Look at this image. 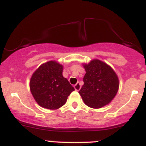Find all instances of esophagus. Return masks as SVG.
I'll return each instance as SVG.
<instances>
[{
    "label": "esophagus",
    "instance_id": "1",
    "mask_svg": "<svg viewBox=\"0 0 146 146\" xmlns=\"http://www.w3.org/2000/svg\"><path fill=\"white\" fill-rule=\"evenodd\" d=\"M80 88H81V86H80V84L79 83V82H77V83L74 85V88L76 91L80 90Z\"/></svg>",
    "mask_w": 146,
    "mask_h": 146
}]
</instances>
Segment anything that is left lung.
Here are the masks:
<instances>
[{
	"mask_svg": "<svg viewBox=\"0 0 146 146\" xmlns=\"http://www.w3.org/2000/svg\"><path fill=\"white\" fill-rule=\"evenodd\" d=\"M83 66L86 73L79 94L84 103L91 108L99 109L111 102L119 86V78L114 70L98 59Z\"/></svg>",
	"mask_w": 146,
	"mask_h": 146,
	"instance_id": "1",
	"label": "left lung"
}]
</instances>
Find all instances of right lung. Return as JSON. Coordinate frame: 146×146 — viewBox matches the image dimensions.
Wrapping results in <instances>:
<instances>
[{
  "mask_svg": "<svg viewBox=\"0 0 146 146\" xmlns=\"http://www.w3.org/2000/svg\"><path fill=\"white\" fill-rule=\"evenodd\" d=\"M63 66L55 61L42 64L32 74L29 88L41 107L57 110L66 104L74 88L63 76Z\"/></svg>",
  "mask_w": 146,
  "mask_h": 146,
  "instance_id": "right-lung-1",
  "label": "right lung"
}]
</instances>
